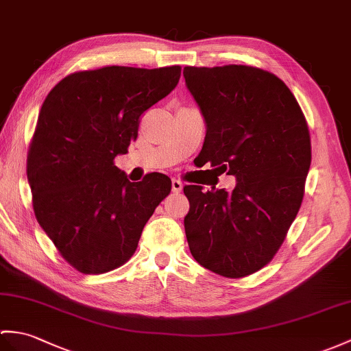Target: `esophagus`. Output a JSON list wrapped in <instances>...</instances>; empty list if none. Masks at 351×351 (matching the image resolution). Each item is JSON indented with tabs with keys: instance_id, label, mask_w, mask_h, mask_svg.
Returning a JSON list of instances; mask_svg holds the SVG:
<instances>
[{
	"instance_id": "34e87169",
	"label": "esophagus",
	"mask_w": 351,
	"mask_h": 351,
	"mask_svg": "<svg viewBox=\"0 0 351 351\" xmlns=\"http://www.w3.org/2000/svg\"><path fill=\"white\" fill-rule=\"evenodd\" d=\"M182 189H184V184L179 181V179H172V191L173 193L182 191Z\"/></svg>"
}]
</instances>
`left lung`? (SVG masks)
<instances>
[{"label": "left lung", "mask_w": 351, "mask_h": 351, "mask_svg": "<svg viewBox=\"0 0 351 351\" xmlns=\"http://www.w3.org/2000/svg\"><path fill=\"white\" fill-rule=\"evenodd\" d=\"M206 124L200 156L236 178L233 191L185 185V234L195 262L242 278L271 262L304 199L311 138L287 85L248 65L185 67Z\"/></svg>", "instance_id": "1"}]
</instances>
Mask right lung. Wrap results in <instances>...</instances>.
I'll return each instance as SVG.
<instances>
[{
	"mask_svg": "<svg viewBox=\"0 0 351 351\" xmlns=\"http://www.w3.org/2000/svg\"><path fill=\"white\" fill-rule=\"evenodd\" d=\"M181 67L110 65L64 77L47 94L27 175L38 224L82 274H104L134 254L146 221L172 189L149 173L130 182L113 160L137 137L138 118L173 91Z\"/></svg>",
	"mask_w": 351,
	"mask_h": 351,
	"instance_id": "right-lung-1",
	"label": "right lung"
}]
</instances>
